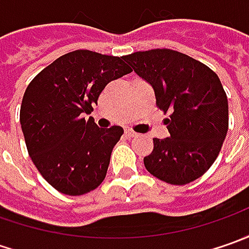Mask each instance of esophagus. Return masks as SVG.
I'll list each match as a JSON object with an SVG mask.
<instances>
[{
    "label": "esophagus",
    "mask_w": 249,
    "mask_h": 249,
    "mask_svg": "<svg viewBox=\"0 0 249 249\" xmlns=\"http://www.w3.org/2000/svg\"><path fill=\"white\" fill-rule=\"evenodd\" d=\"M124 134H126L127 137H130V139H131V137H137V136H139V134H137L136 131H133V130H126V131H124Z\"/></svg>",
    "instance_id": "obj_1"
}]
</instances>
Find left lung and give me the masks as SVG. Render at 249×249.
I'll return each instance as SVG.
<instances>
[{
	"mask_svg": "<svg viewBox=\"0 0 249 249\" xmlns=\"http://www.w3.org/2000/svg\"><path fill=\"white\" fill-rule=\"evenodd\" d=\"M151 84L170 136L154 139L144 158L152 176L183 186L201 177L217 158L229 129V104L217 74L173 50H149L123 56Z\"/></svg>",
	"mask_w": 249,
	"mask_h": 249,
	"instance_id": "left-lung-1",
	"label": "left lung"
}]
</instances>
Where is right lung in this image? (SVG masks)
<instances>
[{
  "mask_svg": "<svg viewBox=\"0 0 249 249\" xmlns=\"http://www.w3.org/2000/svg\"><path fill=\"white\" fill-rule=\"evenodd\" d=\"M131 72L122 56L77 50L38 73L24 91L20 124L41 176L66 196H83L104 181L123 129H100L90 113L101 91Z\"/></svg>",
  "mask_w": 249,
  "mask_h": 249,
  "instance_id": "obj_1",
  "label": "right lung"
}]
</instances>
